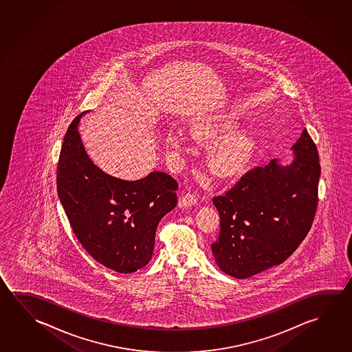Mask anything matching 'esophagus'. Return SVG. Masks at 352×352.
I'll return each instance as SVG.
<instances>
[{
  "mask_svg": "<svg viewBox=\"0 0 352 352\" xmlns=\"http://www.w3.org/2000/svg\"><path fill=\"white\" fill-rule=\"evenodd\" d=\"M197 204V197L191 192H188L183 195V197L180 199V205L184 206V208H189V206H195Z\"/></svg>",
  "mask_w": 352,
  "mask_h": 352,
  "instance_id": "obj_1",
  "label": "esophagus"
}]
</instances>
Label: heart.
I'll return each instance as SVG.
<instances>
[{"mask_svg": "<svg viewBox=\"0 0 352 352\" xmlns=\"http://www.w3.org/2000/svg\"><path fill=\"white\" fill-rule=\"evenodd\" d=\"M236 127L234 121L216 118L204 122L196 130V138L202 141H214L231 133ZM168 148L179 152L185 150L186 138L182 130H170L166 138ZM254 150V140L247 133H238L213 144L210 152V162L216 173L223 177L239 173L248 166Z\"/></svg>", "mask_w": 352, "mask_h": 352, "instance_id": "1", "label": "heart"}]
</instances>
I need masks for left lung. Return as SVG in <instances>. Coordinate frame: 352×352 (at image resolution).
I'll use <instances>...</instances> for the list:
<instances>
[{"mask_svg": "<svg viewBox=\"0 0 352 352\" xmlns=\"http://www.w3.org/2000/svg\"><path fill=\"white\" fill-rule=\"evenodd\" d=\"M292 150L291 164L275 158L213 197L221 232L211 249L226 274L247 278L280 265L311 230L320 177L317 146L305 129Z\"/></svg>", "mask_w": 352, "mask_h": 352, "instance_id": "1", "label": "left lung"}]
</instances>
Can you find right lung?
<instances>
[{"mask_svg": "<svg viewBox=\"0 0 352 352\" xmlns=\"http://www.w3.org/2000/svg\"><path fill=\"white\" fill-rule=\"evenodd\" d=\"M82 116L71 122L58 157V199L87 253L105 267L131 274L152 258L157 226L178 201V183L157 170L135 182L104 173L82 144Z\"/></svg>", "mask_w": 352, "mask_h": 352, "instance_id": "add662e5", "label": "right lung"}]
</instances>
